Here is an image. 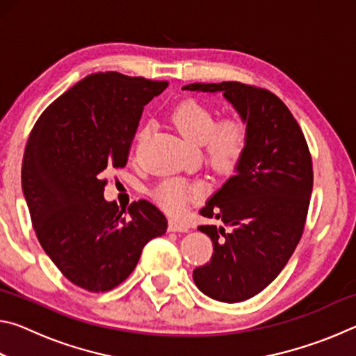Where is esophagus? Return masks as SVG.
I'll return each instance as SVG.
<instances>
[{
  "mask_svg": "<svg viewBox=\"0 0 356 356\" xmlns=\"http://www.w3.org/2000/svg\"><path fill=\"white\" fill-rule=\"evenodd\" d=\"M168 231L170 232H186L188 231V226H185L184 222H180L177 220H170V222H168Z\"/></svg>",
  "mask_w": 356,
  "mask_h": 356,
  "instance_id": "1",
  "label": "esophagus"
}]
</instances>
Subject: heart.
I'll use <instances>...</instances> for the list:
<instances>
[{"label": "heart", "mask_w": 356, "mask_h": 356, "mask_svg": "<svg viewBox=\"0 0 356 356\" xmlns=\"http://www.w3.org/2000/svg\"><path fill=\"white\" fill-rule=\"evenodd\" d=\"M172 124L186 141L202 147L206 159L215 170L229 171L242 159L248 146L250 130L245 119L227 116L216 122V114L196 100H185L172 111ZM149 134L144 125L135 136V143H141ZM202 185L188 184L182 179H165L152 191L159 206L171 215L184 212L193 196L200 195Z\"/></svg>", "instance_id": "obj_1"}]
</instances>
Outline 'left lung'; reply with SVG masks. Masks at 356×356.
Segmentation results:
<instances>
[{
	"label": "left lung",
	"mask_w": 356,
	"mask_h": 356,
	"mask_svg": "<svg viewBox=\"0 0 356 356\" xmlns=\"http://www.w3.org/2000/svg\"><path fill=\"white\" fill-rule=\"evenodd\" d=\"M182 89L221 92L250 130L236 174L201 209L202 216L225 226L197 227L212 240L213 256L193 272L207 297L238 303L262 292L300 242L312 193L309 149L289 108L265 89L238 81L193 83Z\"/></svg>",
	"instance_id": "left-lung-1"
}]
</instances>
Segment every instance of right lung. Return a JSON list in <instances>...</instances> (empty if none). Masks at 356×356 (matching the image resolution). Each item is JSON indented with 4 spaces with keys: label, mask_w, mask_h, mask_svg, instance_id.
Segmentation results:
<instances>
[{
    "label": "right lung",
    "mask_w": 356,
    "mask_h": 356,
    "mask_svg": "<svg viewBox=\"0 0 356 356\" xmlns=\"http://www.w3.org/2000/svg\"><path fill=\"white\" fill-rule=\"evenodd\" d=\"M168 81L118 72L88 75L42 113L29 135L22 188L42 248L61 273L106 292L134 272L165 215L147 201L125 210L104 197L108 168L127 165L144 106Z\"/></svg>",
    "instance_id": "1"
}]
</instances>
